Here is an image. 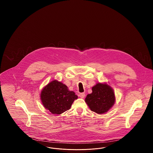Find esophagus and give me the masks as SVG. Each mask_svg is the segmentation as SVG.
I'll use <instances>...</instances> for the list:
<instances>
[{
    "label": "esophagus",
    "mask_w": 153,
    "mask_h": 153,
    "mask_svg": "<svg viewBox=\"0 0 153 153\" xmlns=\"http://www.w3.org/2000/svg\"><path fill=\"white\" fill-rule=\"evenodd\" d=\"M79 96V97H80L82 98V99H83V98L85 97V94H84V93H80Z\"/></svg>",
    "instance_id": "obj_1"
}]
</instances>
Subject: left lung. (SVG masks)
<instances>
[{"label": "left lung", "instance_id": "obj_1", "mask_svg": "<svg viewBox=\"0 0 153 153\" xmlns=\"http://www.w3.org/2000/svg\"><path fill=\"white\" fill-rule=\"evenodd\" d=\"M92 92L87 95L85 99L89 108L97 114L107 112L116 100L113 89L105 82H98L92 87Z\"/></svg>", "mask_w": 153, "mask_h": 153}]
</instances>
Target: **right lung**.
<instances>
[{
  "instance_id": "add662e5",
  "label": "right lung",
  "mask_w": 153,
  "mask_h": 153,
  "mask_svg": "<svg viewBox=\"0 0 153 153\" xmlns=\"http://www.w3.org/2000/svg\"><path fill=\"white\" fill-rule=\"evenodd\" d=\"M40 97L45 109L53 114L59 115L70 109L78 96L69 91L65 84L53 80L43 88Z\"/></svg>"
}]
</instances>
